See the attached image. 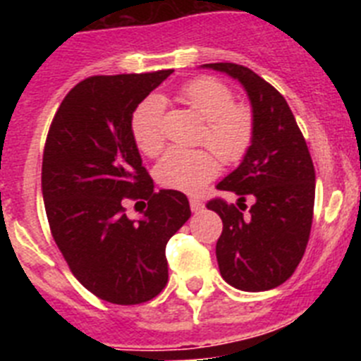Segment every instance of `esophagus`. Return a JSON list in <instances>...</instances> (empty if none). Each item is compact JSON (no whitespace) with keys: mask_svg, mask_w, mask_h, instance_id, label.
Here are the masks:
<instances>
[{"mask_svg":"<svg viewBox=\"0 0 361 361\" xmlns=\"http://www.w3.org/2000/svg\"><path fill=\"white\" fill-rule=\"evenodd\" d=\"M190 208L193 213H200L204 209V204L199 199H190Z\"/></svg>","mask_w":361,"mask_h":361,"instance_id":"1","label":"esophagus"}]
</instances>
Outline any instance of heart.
Segmentation results:
<instances>
[{
    "label": "heart",
    "mask_w": 361,
    "mask_h": 361,
    "mask_svg": "<svg viewBox=\"0 0 361 361\" xmlns=\"http://www.w3.org/2000/svg\"><path fill=\"white\" fill-rule=\"evenodd\" d=\"M180 99L204 119L200 142L215 149L224 162H237L253 141V114L245 104L233 103V92L213 78H197L183 86ZM164 103L149 95L132 116V135L145 155H157L164 145ZM219 159L208 148H171L159 161L155 177L164 188L197 193L219 173Z\"/></svg>",
    "instance_id": "1"
}]
</instances>
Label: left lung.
<instances>
[{
    "label": "left lung",
    "mask_w": 361,
    "mask_h": 361,
    "mask_svg": "<svg viewBox=\"0 0 361 361\" xmlns=\"http://www.w3.org/2000/svg\"><path fill=\"white\" fill-rule=\"evenodd\" d=\"M237 79L253 110V141L240 166L216 184L237 193L238 208L222 199L206 206L222 219L216 240L220 275L240 291L279 288L295 273L309 242L314 208V166L283 95L247 66L209 63ZM250 195L254 206L242 204Z\"/></svg>",
    "instance_id": "8db88e82"
}]
</instances>
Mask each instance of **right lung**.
<instances>
[{
	"label": "right lung",
	"instance_id": "add662e5",
	"mask_svg": "<svg viewBox=\"0 0 361 361\" xmlns=\"http://www.w3.org/2000/svg\"><path fill=\"white\" fill-rule=\"evenodd\" d=\"M171 72L85 79L63 99L44 142L41 190L54 240L73 276L117 305L166 288V244L191 215L184 193L153 190L132 135L135 108ZM126 198L149 202L139 221L126 216Z\"/></svg>",
	"mask_w": 361,
	"mask_h": 361
}]
</instances>
